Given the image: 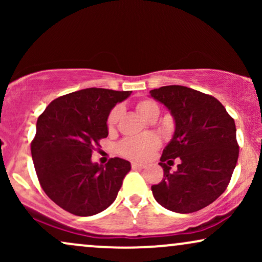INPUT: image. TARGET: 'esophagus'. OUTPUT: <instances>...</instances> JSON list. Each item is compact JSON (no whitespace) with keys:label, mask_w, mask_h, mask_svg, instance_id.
Instances as JSON below:
<instances>
[{"label":"esophagus","mask_w":262,"mask_h":262,"mask_svg":"<svg viewBox=\"0 0 262 262\" xmlns=\"http://www.w3.org/2000/svg\"><path fill=\"white\" fill-rule=\"evenodd\" d=\"M145 165L139 164V162H132V169L133 170H139V169H144Z\"/></svg>","instance_id":"esophagus-1"}]
</instances>
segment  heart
Returning a JSON list of instances; mask_svg holds the SVG:
<instances>
[{"label":"heart","mask_w":262,"mask_h":262,"mask_svg":"<svg viewBox=\"0 0 262 262\" xmlns=\"http://www.w3.org/2000/svg\"><path fill=\"white\" fill-rule=\"evenodd\" d=\"M137 111L143 118L148 119V121L152 118H158L159 113H160V108H159L158 103L151 100H143L138 102ZM119 113H121L119 107H114L111 111V113L108 114V129H113L116 127L119 119ZM160 138L152 133L141 135V137L128 138V139L123 140L121 145H119V152L125 158L133 159V160H145L155 149L160 146Z\"/></svg>","instance_id":"b5f03b06"}]
</instances>
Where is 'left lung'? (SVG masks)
Masks as SVG:
<instances>
[{"label": "left lung", "instance_id": "obj_1", "mask_svg": "<svg viewBox=\"0 0 262 262\" xmlns=\"http://www.w3.org/2000/svg\"><path fill=\"white\" fill-rule=\"evenodd\" d=\"M150 96L170 111L175 133L160 158L164 179L151 186L156 202L176 213H192L225 191L239 156L234 119L213 96L186 86H162ZM180 160L175 173L169 166Z\"/></svg>", "mask_w": 262, "mask_h": 262}]
</instances>
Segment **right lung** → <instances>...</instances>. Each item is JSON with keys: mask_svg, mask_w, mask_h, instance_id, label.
Masks as SVG:
<instances>
[{"mask_svg": "<svg viewBox=\"0 0 262 262\" xmlns=\"http://www.w3.org/2000/svg\"><path fill=\"white\" fill-rule=\"evenodd\" d=\"M132 91L80 90L54 100L37 121L31 150L39 183L47 196L79 217L111 206L130 171V162L113 158L106 165L91 161L95 146L107 138L111 110Z\"/></svg>", "mask_w": 262, "mask_h": 262, "instance_id": "add662e5", "label": "right lung"}]
</instances>
